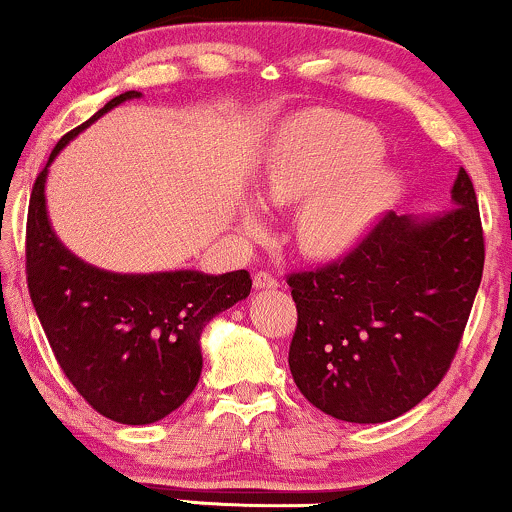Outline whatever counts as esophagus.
I'll return each instance as SVG.
<instances>
[{
	"label": "esophagus",
	"mask_w": 512,
	"mask_h": 512,
	"mask_svg": "<svg viewBox=\"0 0 512 512\" xmlns=\"http://www.w3.org/2000/svg\"><path fill=\"white\" fill-rule=\"evenodd\" d=\"M276 286H279V281H276V276L272 272L255 274V289H276Z\"/></svg>",
	"instance_id": "esophagus-1"
}]
</instances>
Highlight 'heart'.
Listing matches in <instances>:
<instances>
[{
    "mask_svg": "<svg viewBox=\"0 0 512 512\" xmlns=\"http://www.w3.org/2000/svg\"><path fill=\"white\" fill-rule=\"evenodd\" d=\"M383 139L366 122L337 113H310L289 122L262 173V199L274 207L303 202L296 240L308 255H337L370 231L397 197V173L378 158ZM243 228H262L255 209Z\"/></svg>",
    "mask_w": 512,
    "mask_h": 512,
    "instance_id": "heart-1",
    "label": "heart"
}]
</instances>
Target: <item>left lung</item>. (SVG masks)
<instances>
[{
    "instance_id": "left-lung-1",
    "label": "left lung",
    "mask_w": 512,
    "mask_h": 512,
    "mask_svg": "<svg viewBox=\"0 0 512 512\" xmlns=\"http://www.w3.org/2000/svg\"><path fill=\"white\" fill-rule=\"evenodd\" d=\"M455 207L375 223L349 255L289 274L298 325L289 368L298 390L334 419L383 424L448 373L484 272V231L467 170Z\"/></svg>"
}]
</instances>
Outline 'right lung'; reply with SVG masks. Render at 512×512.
I'll return each instance as SVG.
<instances>
[{"label": "right lung", "instance_id": "1", "mask_svg": "<svg viewBox=\"0 0 512 512\" xmlns=\"http://www.w3.org/2000/svg\"><path fill=\"white\" fill-rule=\"evenodd\" d=\"M125 91L67 132L35 178L26 226L28 293L57 363L81 397L117 424L144 426L192 395L202 373L204 325L250 296L245 269L115 274L67 250L52 231L45 180L55 156L81 129L139 98Z\"/></svg>", "mask_w": 512, "mask_h": 512}]
</instances>
